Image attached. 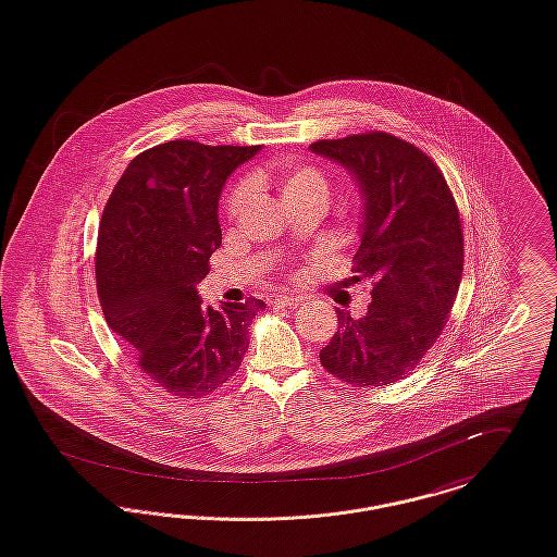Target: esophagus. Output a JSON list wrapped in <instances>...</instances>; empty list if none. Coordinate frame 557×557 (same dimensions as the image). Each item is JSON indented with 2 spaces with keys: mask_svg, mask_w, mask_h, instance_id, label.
<instances>
[{
  "mask_svg": "<svg viewBox=\"0 0 557 557\" xmlns=\"http://www.w3.org/2000/svg\"><path fill=\"white\" fill-rule=\"evenodd\" d=\"M302 302V296H276L274 298V304H281V306H289V308H294V306H298V304Z\"/></svg>",
  "mask_w": 557,
  "mask_h": 557,
  "instance_id": "esophagus-1",
  "label": "esophagus"
}]
</instances>
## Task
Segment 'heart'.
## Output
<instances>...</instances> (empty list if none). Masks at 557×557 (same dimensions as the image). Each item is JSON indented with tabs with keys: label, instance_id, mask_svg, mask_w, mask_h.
<instances>
[{
	"label": "heart",
	"instance_id": "b5f03b06",
	"mask_svg": "<svg viewBox=\"0 0 557 557\" xmlns=\"http://www.w3.org/2000/svg\"><path fill=\"white\" fill-rule=\"evenodd\" d=\"M278 194H281V200L287 203L298 202L304 198H321L327 202L330 198V181L327 176L312 168V165H296V168H289L287 172L281 174L278 178ZM249 196V187L247 185H236L230 196H227V202H225V210L230 216H234L243 203Z\"/></svg>",
	"mask_w": 557,
	"mask_h": 557
}]
</instances>
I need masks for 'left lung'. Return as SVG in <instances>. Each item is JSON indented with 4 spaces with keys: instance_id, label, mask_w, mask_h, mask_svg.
I'll use <instances>...</instances> for the list:
<instances>
[{
    "instance_id": "left-lung-1",
    "label": "left lung",
    "mask_w": 557,
    "mask_h": 557,
    "mask_svg": "<svg viewBox=\"0 0 557 557\" xmlns=\"http://www.w3.org/2000/svg\"><path fill=\"white\" fill-rule=\"evenodd\" d=\"M310 151L351 172L361 194L355 272L374 278L368 312H338L321 366L354 387L405 379L443 332L463 270L454 194L425 154L385 132L319 140Z\"/></svg>"
}]
</instances>
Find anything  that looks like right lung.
<instances>
[{
	"instance_id": "1",
	"label": "right lung",
	"mask_w": 557,
	"mask_h": 557,
	"mask_svg": "<svg viewBox=\"0 0 557 557\" xmlns=\"http://www.w3.org/2000/svg\"><path fill=\"white\" fill-rule=\"evenodd\" d=\"M259 147L170 140L134 157L103 208L96 255L101 312L168 394L202 398L249 349L257 298L203 308L198 283L221 247L219 196Z\"/></svg>"
}]
</instances>
